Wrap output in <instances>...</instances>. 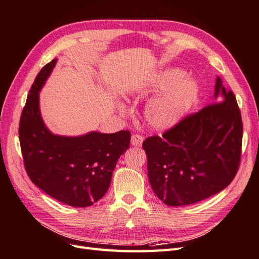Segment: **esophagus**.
Wrapping results in <instances>:
<instances>
[{
    "mask_svg": "<svg viewBox=\"0 0 259 259\" xmlns=\"http://www.w3.org/2000/svg\"><path fill=\"white\" fill-rule=\"evenodd\" d=\"M143 142V137L140 135H134L131 137V145L132 147L140 148Z\"/></svg>",
    "mask_w": 259,
    "mask_h": 259,
    "instance_id": "34e87169",
    "label": "esophagus"
}]
</instances>
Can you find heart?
Instances as JSON below:
<instances>
[{"mask_svg": "<svg viewBox=\"0 0 259 259\" xmlns=\"http://www.w3.org/2000/svg\"><path fill=\"white\" fill-rule=\"evenodd\" d=\"M186 73L181 69H167L151 79L145 92H161L160 95L147 105L144 110L145 121L152 129L166 131L182 122L199 97V85L191 77H185ZM124 111L122 104L118 105Z\"/></svg>", "mask_w": 259, "mask_h": 259, "instance_id": "obj_1", "label": "heart"}]
</instances>
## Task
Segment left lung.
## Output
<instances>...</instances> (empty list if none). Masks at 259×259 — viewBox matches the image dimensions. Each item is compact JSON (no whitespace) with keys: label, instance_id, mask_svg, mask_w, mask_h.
<instances>
[{"label":"left lung","instance_id":"left-lung-1","mask_svg":"<svg viewBox=\"0 0 259 259\" xmlns=\"http://www.w3.org/2000/svg\"><path fill=\"white\" fill-rule=\"evenodd\" d=\"M213 97L217 103L185 118L162 138L143 141L151 187L170 207L213 196L236 175L243 137L241 111L220 76Z\"/></svg>","mask_w":259,"mask_h":259}]
</instances>
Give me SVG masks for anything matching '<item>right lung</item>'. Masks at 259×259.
I'll use <instances>...</instances> for the list:
<instances>
[{
	"label": "right lung",
	"instance_id": "obj_1",
	"mask_svg": "<svg viewBox=\"0 0 259 259\" xmlns=\"http://www.w3.org/2000/svg\"><path fill=\"white\" fill-rule=\"evenodd\" d=\"M57 61L46 64L31 85L19 122V142L31 182L60 202L85 208L107 193L112 171L129 149L131 136L124 130L90 131L74 137L52 134L41 117L39 93Z\"/></svg>",
	"mask_w": 259,
	"mask_h": 259
}]
</instances>
